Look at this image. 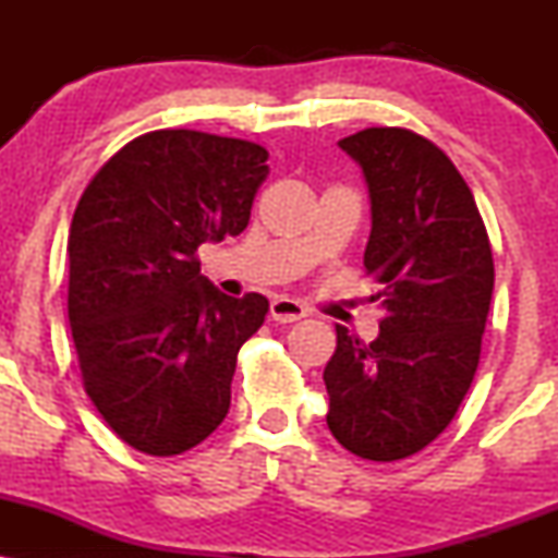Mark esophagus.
Instances as JSON below:
<instances>
[{"label": "esophagus", "instance_id": "34e87169", "mask_svg": "<svg viewBox=\"0 0 558 558\" xmlns=\"http://www.w3.org/2000/svg\"><path fill=\"white\" fill-rule=\"evenodd\" d=\"M270 317L275 323H296V319L306 317V310L299 304V301L288 299V296H278L270 304Z\"/></svg>", "mask_w": 558, "mask_h": 558}]
</instances>
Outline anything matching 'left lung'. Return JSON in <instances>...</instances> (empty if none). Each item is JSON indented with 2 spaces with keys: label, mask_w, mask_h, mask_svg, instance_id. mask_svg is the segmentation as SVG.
I'll use <instances>...</instances> for the list:
<instances>
[{
  "label": "left lung",
  "mask_w": 558,
  "mask_h": 558,
  "mask_svg": "<svg viewBox=\"0 0 558 558\" xmlns=\"http://www.w3.org/2000/svg\"><path fill=\"white\" fill-rule=\"evenodd\" d=\"M338 146L369 194L364 267L386 317L373 343L336 325L325 367L328 427L369 462L417 453L446 430L480 362L493 254L470 185L438 146L403 128H367Z\"/></svg>",
  "instance_id": "1"
}]
</instances>
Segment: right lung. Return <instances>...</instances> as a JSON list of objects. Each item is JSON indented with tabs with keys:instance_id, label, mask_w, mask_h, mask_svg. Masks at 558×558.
<instances>
[{
	"instance_id": "1",
	"label": "right lung",
	"mask_w": 558,
	"mask_h": 558,
	"mask_svg": "<svg viewBox=\"0 0 558 558\" xmlns=\"http://www.w3.org/2000/svg\"><path fill=\"white\" fill-rule=\"evenodd\" d=\"M265 162L252 141L155 131L125 144L75 207L68 317L83 388L136 451L183 453L226 420L235 356L270 304L217 291L196 252L248 226Z\"/></svg>"
}]
</instances>
